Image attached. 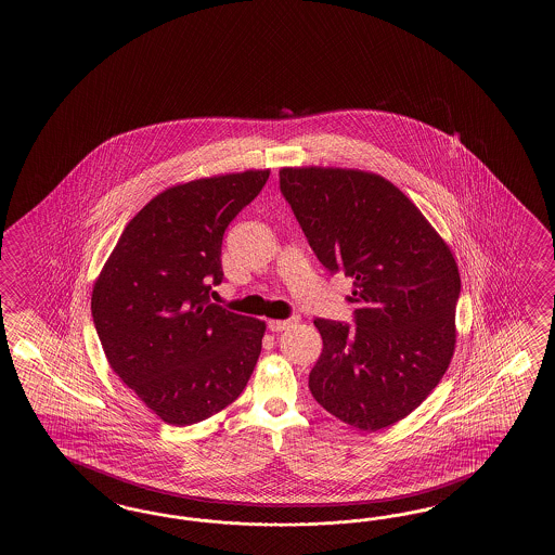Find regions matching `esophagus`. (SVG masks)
<instances>
[{
  "instance_id": "34e87169",
  "label": "esophagus",
  "mask_w": 555,
  "mask_h": 555,
  "mask_svg": "<svg viewBox=\"0 0 555 555\" xmlns=\"http://www.w3.org/2000/svg\"><path fill=\"white\" fill-rule=\"evenodd\" d=\"M294 323H297L295 319H272L268 323V330L272 331V333H280V331L289 330Z\"/></svg>"
}]
</instances>
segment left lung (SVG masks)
I'll return each mask as SVG.
<instances>
[{
    "label": "left lung",
    "instance_id": "1",
    "mask_svg": "<svg viewBox=\"0 0 555 555\" xmlns=\"http://www.w3.org/2000/svg\"><path fill=\"white\" fill-rule=\"evenodd\" d=\"M280 189L319 261L354 280V323L318 318L315 401L375 433L425 401L456 347L461 273L449 244L387 178L357 168L283 166Z\"/></svg>",
    "mask_w": 555,
    "mask_h": 555
}]
</instances>
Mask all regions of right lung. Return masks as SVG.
<instances>
[{"label": "right lung", "mask_w": 555, "mask_h": 555, "mask_svg": "<svg viewBox=\"0 0 555 555\" xmlns=\"http://www.w3.org/2000/svg\"><path fill=\"white\" fill-rule=\"evenodd\" d=\"M270 170L196 178L163 190L130 220L96 275L94 327L120 380L166 425L236 401L258 363L266 321L210 304L222 237Z\"/></svg>", "instance_id": "add662e5"}]
</instances>
